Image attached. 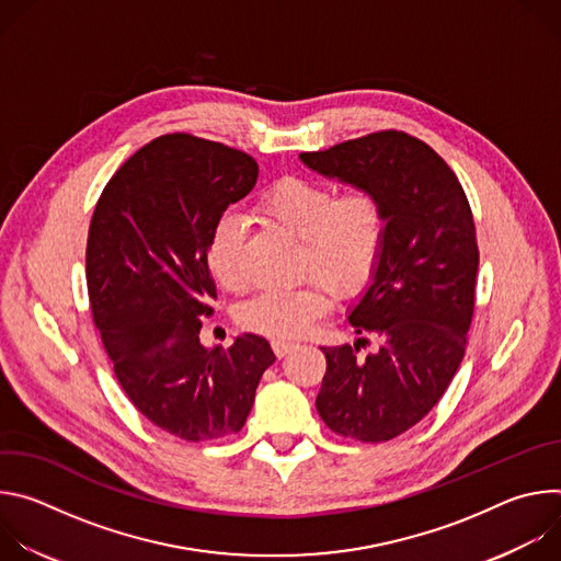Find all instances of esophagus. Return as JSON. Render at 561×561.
Segmentation results:
<instances>
[{"label": "esophagus", "instance_id": "34e87169", "mask_svg": "<svg viewBox=\"0 0 561 561\" xmlns=\"http://www.w3.org/2000/svg\"><path fill=\"white\" fill-rule=\"evenodd\" d=\"M295 348H297V344H293V342H273V351H275L277 357H284Z\"/></svg>", "mask_w": 561, "mask_h": 561}]
</instances>
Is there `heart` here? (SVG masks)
<instances>
[{"mask_svg":"<svg viewBox=\"0 0 561 561\" xmlns=\"http://www.w3.org/2000/svg\"><path fill=\"white\" fill-rule=\"evenodd\" d=\"M257 213L299 239V273L317 282L290 290H266L239 306L244 329L277 342L304 337L329 310V293L357 295L370 279L383 242V210L375 193L355 188L335 197L322 182L284 178L268 186ZM244 226L234 215L221 217L208 239L206 262L226 290H242Z\"/></svg>","mask_w":561,"mask_h":561,"instance_id":"1","label":"heart"}]
</instances>
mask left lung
<instances>
[{"mask_svg":"<svg viewBox=\"0 0 561 561\" xmlns=\"http://www.w3.org/2000/svg\"><path fill=\"white\" fill-rule=\"evenodd\" d=\"M299 159L375 193L383 210L379 260L346 314L355 348H322L314 404L331 431L388 442L431 413L463 359L479 264L470 206L444 159L407 133H373ZM366 332L378 348L359 358Z\"/></svg>","mask_w":561,"mask_h":561,"instance_id":"8db88e82","label":"left lung"}]
</instances>
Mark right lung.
<instances>
[{
  "mask_svg": "<svg viewBox=\"0 0 561 561\" xmlns=\"http://www.w3.org/2000/svg\"><path fill=\"white\" fill-rule=\"evenodd\" d=\"M257 173L242 150L162 135L126 159L93 213L89 297L117 381L148 422L186 442L242 431L275 362L255 333L237 335L226 351L199 340L217 297L210 232Z\"/></svg>",
  "mask_w": 561,
  "mask_h": 561,
  "instance_id": "obj_1",
  "label": "right lung"
}]
</instances>
